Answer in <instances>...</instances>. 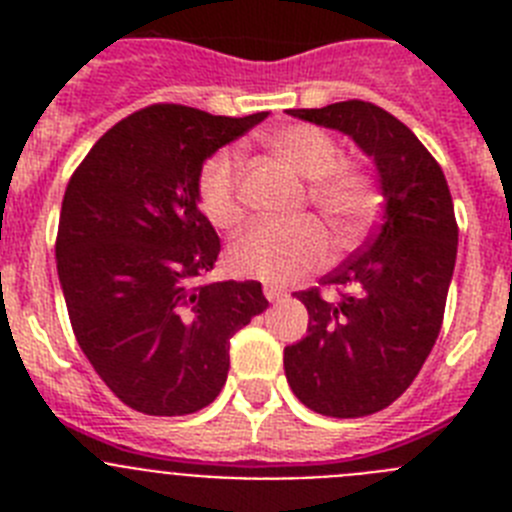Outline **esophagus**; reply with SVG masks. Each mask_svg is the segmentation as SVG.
<instances>
[{"label":"esophagus","mask_w":512,"mask_h":512,"mask_svg":"<svg viewBox=\"0 0 512 512\" xmlns=\"http://www.w3.org/2000/svg\"><path fill=\"white\" fill-rule=\"evenodd\" d=\"M264 295H266V300H269V302H279V300H284V297H287V292H284L282 287H274V284H266V287H264Z\"/></svg>","instance_id":"34e87169"}]
</instances>
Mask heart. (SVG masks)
<instances>
[{"label":"heart","instance_id":"obj_1","mask_svg":"<svg viewBox=\"0 0 512 512\" xmlns=\"http://www.w3.org/2000/svg\"><path fill=\"white\" fill-rule=\"evenodd\" d=\"M279 161L310 179L307 197L312 207L341 235L364 228L377 210L372 176L361 166L341 161L336 138L315 125H287L266 138ZM197 202L217 228L241 220V158L235 151H217L197 174ZM330 238L318 220L300 223H256L233 241L228 269L238 277L261 282H295L330 261Z\"/></svg>","mask_w":512,"mask_h":512}]
</instances>
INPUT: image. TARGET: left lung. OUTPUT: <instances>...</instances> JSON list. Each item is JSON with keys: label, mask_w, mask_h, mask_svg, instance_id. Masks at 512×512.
<instances>
[{"label": "left lung", "mask_w": 512, "mask_h": 512, "mask_svg": "<svg viewBox=\"0 0 512 512\" xmlns=\"http://www.w3.org/2000/svg\"><path fill=\"white\" fill-rule=\"evenodd\" d=\"M287 115L341 130L374 158L384 212L364 246L320 279L336 287L295 292L310 323L284 348L297 400L328 418L384 410L408 390L431 354L456 264L459 225L436 158L405 122L372 102L348 99Z\"/></svg>", "instance_id": "1"}]
</instances>
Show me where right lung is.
<instances>
[{
	"label": "right lung",
	"instance_id": "right-lung-1",
	"mask_svg": "<svg viewBox=\"0 0 512 512\" xmlns=\"http://www.w3.org/2000/svg\"><path fill=\"white\" fill-rule=\"evenodd\" d=\"M266 112L151 104L112 125L71 174L56 264L71 328L102 382L146 415L207 408L230 338L269 307L259 282H202L220 238L197 202L207 158Z\"/></svg>",
	"mask_w": 512,
	"mask_h": 512
}]
</instances>
